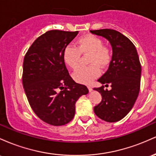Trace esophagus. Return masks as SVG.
Returning <instances> with one entry per match:
<instances>
[{
    "mask_svg": "<svg viewBox=\"0 0 156 156\" xmlns=\"http://www.w3.org/2000/svg\"><path fill=\"white\" fill-rule=\"evenodd\" d=\"M88 89H89V92H92V91L93 90L92 88V87H90V86H89V87H88Z\"/></svg>",
    "mask_w": 156,
    "mask_h": 156,
    "instance_id": "obj_1",
    "label": "esophagus"
}]
</instances>
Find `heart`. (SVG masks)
<instances>
[{"mask_svg":"<svg viewBox=\"0 0 156 156\" xmlns=\"http://www.w3.org/2000/svg\"><path fill=\"white\" fill-rule=\"evenodd\" d=\"M90 66L78 69L73 75L75 80L83 84H90L101 74L102 69L107 67L112 60L110 49L103 45V40L94 35L87 34L76 41V47L67 46L64 50L63 59L69 67L75 69L79 66L80 55L88 54Z\"/></svg>","mask_w":156,"mask_h":156,"instance_id":"obj_1","label":"heart"}]
</instances>
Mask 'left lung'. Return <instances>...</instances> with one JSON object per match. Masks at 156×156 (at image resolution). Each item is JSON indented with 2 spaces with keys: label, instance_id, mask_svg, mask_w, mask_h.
I'll list each match as a JSON object with an SVG mask.
<instances>
[{
  "label": "left lung",
  "instance_id": "8db88e82",
  "mask_svg": "<svg viewBox=\"0 0 156 156\" xmlns=\"http://www.w3.org/2000/svg\"><path fill=\"white\" fill-rule=\"evenodd\" d=\"M108 39L112 47V58L108 70L98 80L104 86L94 88L101 94L102 101L94 106L98 117L108 122L123 119L133 108L140 90L141 67L135 45L128 37L113 29L90 31Z\"/></svg>",
  "mask_w": 156,
  "mask_h": 156
}]
</instances>
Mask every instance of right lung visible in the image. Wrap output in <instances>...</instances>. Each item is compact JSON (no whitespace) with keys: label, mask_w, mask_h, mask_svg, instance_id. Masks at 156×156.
<instances>
[{"label":"right lung","mask_w":156,"mask_h":156,"mask_svg":"<svg viewBox=\"0 0 156 156\" xmlns=\"http://www.w3.org/2000/svg\"><path fill=\"white\" fill-rule=\"evenodd\" d=\"M78 31L51 30L39 37L23 60V85L32 110L48 124L60 126L73 119L76 103L88 94L69 75L64 50Z\"/></svg>","instance_id":"add662e5"}]
</instances>
